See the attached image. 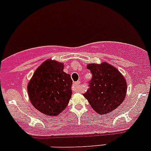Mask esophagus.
<instances>
[{"instance_id":"esophagus-1","label":"esophagus","mask_w":151,"mask_h":151,"mask_svg":"<svg viewBox=\"0 0 151 151\" xmlns=\"http://www.w3.org/2000/svg\"><path fill=\"white\" fill-rule=\"evenodd\" d=\"M80 81H77L73 84L72 90L74 91V92H77V91H79V88H79V85H80Z\"/></svg>"}]
</instances>
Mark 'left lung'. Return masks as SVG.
<instances>
[{"instance_id":"8db88e82","label":"left lung","mask_w":151,"mask_h":151,"mask_svg":"<svg viewBox=\"0 0 151 151\" xmlns=\"http://www.w3.org/2000/svg\"><path fill=\"white\" fill-rule=\"evenodd\" d=\"M87 68L93 77L90 88L83 96L97 113H109L118 108L126 98V78L115 66L106 62L90 63Z\"/></svg>"}]
</instances>
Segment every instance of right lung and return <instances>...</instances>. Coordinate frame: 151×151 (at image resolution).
Returning a JSON list of instances; mask_svg holds the SVG:
<instances>
[{"mask_svg":"<svg viewBox=\"0 0 151 151\" xmlns=\"http://www.w3.org/2000/svg\"><path fill=\"white\" fill-rule=\"evenodd\" d=\"M64 64L47 59L40 65L28 82L29 99L37 110L56 116L68 106L72 95V80L63 71Z\"/></svg>","mask_w":151,"mask_h":151,"instance_id":"add662e5","label":"right lung"}]
</instances>
